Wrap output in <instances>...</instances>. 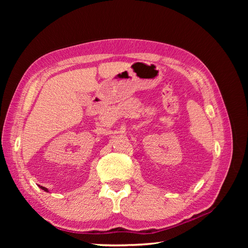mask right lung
Instances as JSON below:
<instances>
[{"label": "right lung", "instance_id": "right-lung-1", "mask_svg": "<svg viewBox=\"0 0 248 248\" xmlns=\"http://www.w3.org/2000/svg\"><path fill=\"white\" fill-rule=\"evenodd\" d=\"M41 188H42V189H43V190H46V191H47V189H46V187H42V186H41Z\"/></svg>", "mask_w": 248, "mask_h": 248}]
</instances>
